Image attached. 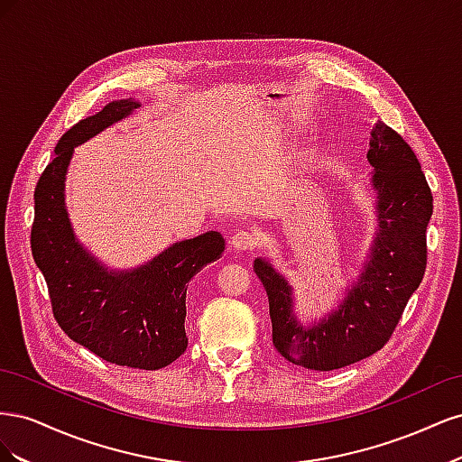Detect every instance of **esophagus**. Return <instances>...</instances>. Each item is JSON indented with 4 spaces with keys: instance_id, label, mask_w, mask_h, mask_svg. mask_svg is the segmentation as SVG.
Segmentation results:
<instances>
[{
    "instance_id": "34e87169",
    "label": "esophagus",
    "mask_w": 462,
    "mask_h": 462,
    "mask_svg": "<svg viewBox=\"0 0 462 462\" xmlns=\"http://www.w3.org/2000/svg\"><path fill=\"white\" fill-rule=\"evenodd\" d=\"M229 243H231V246H233L235 250H241V253H246V250H253V248L256 246L258 239H256V235H254L253 231L241 229V231H236V233L231 236Z\"/></svg>"
}]
</instances>
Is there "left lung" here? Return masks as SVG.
<instances>
[{
    "mask_svg": "<svg viewBox=\"0 0 462 462\" xmlns=\"http://www.w3.org/2000/svg\"><path fill=\"white\" fill-rule=\"evenodd\" d=\"M366 158L374 170L370 189L377 227L358 279L337 309L304 326L285 275L270 260H254L270 300L273 346L306 370H337L380 351L426 272L433 199L420 163L402 136L382 121L370 133Z\"/></svg>",
    "mask_w": 462,
    "mask_h": 462,
    "instance_id": "1",
    "label": "left lung"
}]
</instances>
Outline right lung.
Masks as SVG:
<instances>
[{"instance_id":"add662e5","label":"right lung","mask_w":462,"mask_h":462,"mask_svg":"<svg viewBox=\"0 0 462 462\" xmlns=\"http://www.w3.org/2000/svg\"><path fill=\"white\" fill-rule=\"evenodd\" d=\"M136 107L141 104L133 100L111 102L61 136L34 190L31 246L48 283L53 316L69 337L111 365L160 370L187 351V287L221 258V233L173 243L133 270H109L77 239L65 204L75 148Z\"/></svg>"}]
</instances>
